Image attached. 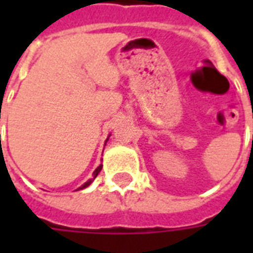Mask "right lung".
<instances>
[{
    "instance_id": "add662e5",
    "label": "right lung",
    "mask_w": 253,
    "mask_h": 253,
    "mask_svg": "<svg viewBox=\"0 0 253 253\" xmlns=\"http://www.w3.org/2000/svg\"><path fill=\"white\" fill-rule=\"evenodd\" d=\"M101 168H103V165H99V167H97V168H96V170H94V172H93V179H94V177H96V176L99 175V172H100V170H101ZM93 179H89V180L86 181V183H84L83 186L80 187V188H78V190H84V188H86V187H88L89 184H90V183H92V181H93Z\"/></svg>"
}]
</instances>
